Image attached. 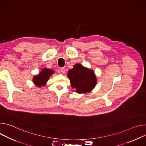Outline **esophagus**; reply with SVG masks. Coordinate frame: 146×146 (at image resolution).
<instances>
[{"label":"esophagus","mask_w":146,"mask_h":146,"mask_svg":"<svg viewBox=\"0 0 146 146\" xmlns=\"http://www.w3.org/2000/svg\"><path fill=\"white\" fill-rule=\"evenodd\" d=\"M60 72H61L62 74H64L65 72H66V70H65V68H64V67L61 68H60Z\"/></svg>","instance_id":"obj_1"}]
</instances>
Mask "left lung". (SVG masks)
Listing matches in <instances>:
<instances>
[{"instance_id":"left-lung-1","label":"left lung","mask_w":146,"mask_h":146,"mask_svg":"<svg viewBox=\"0 0 146 146\" xmlns=\"http://www.w3.org/2000/svg\"><path fill=\"white\" fill-rule=\"evenodd\" d=\"M71 86L78 93H87L94 88L97 79L93 70L76 64L68 72Z\"/></svg>"}]
</instances>
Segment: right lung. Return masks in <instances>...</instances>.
<instances>
[{
	"label": "right lung",
	"mask_w": 146,
	"mask_h": 146,
	"mask_svg": "<svg viewBox=\"0 0 146 146\" xmlns=\"http://www.w3.org/2000/svg\"><path fill=\"white\" fill-rule=\"evenodd\" d=\"M53 72H54L53 70L44 68L38 75L34 76L33 78V82L38 87L44 86L48 79H49L50 75H52Z\"/></svg>",
	"instance_id": "obj_1"
}]
</instances>
